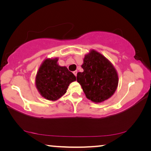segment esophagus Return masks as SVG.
Wrapping results in <instances>:
<instances>
[{"instance_id":"esophagus-1","label":"esophagus","mask_w":151,"mask_h":151,"mask_svg":"<svg viewBox=\"0 0 151 151\" xmlns=\"http://www.w3.org/2000/svg\"><path fill=\"white\" fill-rule=\"evenodd\" d=\"M73 74H74V75H75V76H76V75H77V70L74 71V72H73Z\"/></svg>"}]
</instances>
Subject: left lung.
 <instances>
[{"mask_svg":"<svg viewBox=\"0 0 151 151\" xmlns=\"http://www.w3.org/2000/svg\"><path fill=\"white\" fill-rule=\"evenodd\" d=\"M83 73H77V82L86 98L101 103L114 93L119 83L118 74L110 61L101 53L91 50L85 56Z\"/></svg>","mask_w":151,"mask_h":151,"instance_id":"left-lung-1","label":"left lung"}]
</instances>
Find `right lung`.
<instances>
[{"mask_svg": "<svg viewBox=\"0 0 151 151\" xmlns=\"http://www.w3.org/2000/svg\"><path fill=\"white\" fill-rule=\"evenodd\" d=\"M58 58H47L40 65L36 76L37 88L42 97L57 101L66 93L76 76L66 66L58 65Z\"/></svg>", "mask_w": 151, "mask_h": 151, "instance_id": "right-lung-1", "label": "right lung"}]
</instances>
